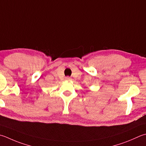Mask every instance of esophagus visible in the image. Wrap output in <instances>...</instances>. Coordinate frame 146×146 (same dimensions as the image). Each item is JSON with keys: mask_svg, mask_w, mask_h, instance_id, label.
Listing matches in <instances>:
<instances>
[{"mask_svg": "<svg viewBox=\"0 0 146 146\" xmlns=\"http://www.w3.org/2000/svg\"><path fill=\"white\" fill-rule=\"evenodd\" d=\"M66 80H68V81H70V80H71V78H70V77H69V76H67V77H66Z\"/></svg>", "mask_w": 146, "mask_h": 146, "instance_id": "34e87169", "label": "esophagus"}]
</instances>
